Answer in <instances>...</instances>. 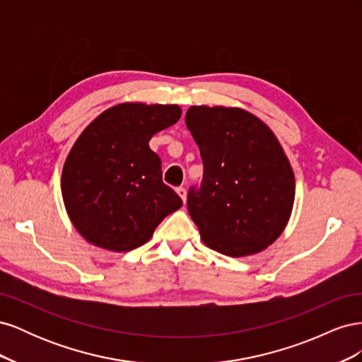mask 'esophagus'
Masks as SVG:
<instances>
[{
	"mask_svg": "<svg viewBox=\"0 0 362 362\" xmlns=\"http://www.w3.org/2000/svg\"><path fill=\"white\" fill-rule=\"evenodd\" d=\"M177 193L180 194V198L182 199V202H185V198H187V192H185L184 187H177Z\"/></svg>",
	"mask_w": 362,
	"mask_h": 362,
	"instance_id": "esophagus-1",
	"label": "esophagus"
}]
</instances>
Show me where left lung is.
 <instances>
[{
	"mask_svg": "<svg viewBox=\"0 0 362 362\" xmlns=\"http://www.w3.org/2000/svg\"><path fill=\"white\" fill-rule=\"evenodd\" d=\"M185 125L199 146L204 177L187 194L204 243L223 255L264 250L286 228L294 175L272 129L242 108L194 105Z\"/></svg>",
	"mask_w": 362,
	"mask_h": 362,
	"instance_id": "obj_1",
	"label": "left lung"
}]
</instances>
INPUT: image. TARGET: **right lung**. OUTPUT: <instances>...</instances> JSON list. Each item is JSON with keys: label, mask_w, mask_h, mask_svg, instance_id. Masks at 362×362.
<instances>
[{"label": "right lung", "mask_w": 362, "mask_h": 362, "mask_svg": "<svg viewBox=\"0 0 362 362\" xmlns=\"http://www.w3.org/2000/svg\"><path fill=\"white\" fill-rule=\"evenodd\" d=\"M178 105L119 104L87 127L64 161L62 194L71 222L87 242L115 252L145 245L182 201L163 182L149 148L158 131L178 122Z\"/></svg>", "instance_id": "obj_1"}]
</instances>
